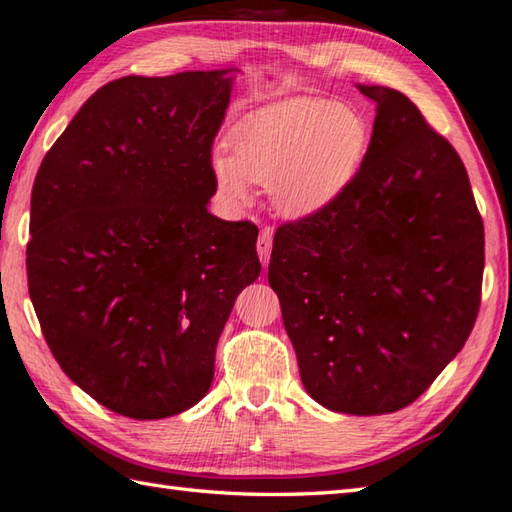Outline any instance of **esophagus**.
Segmentation results:
<instances>
[{
    "label": "esophagus",
    "mask_w": 512,
    "mask_h": 512,
    "mask_svg": "<svg viewBox=\"0 0 512 512\" xmlns=\"http://www.w3.org/2000/svg\"><path fill=\"white\" fill-rule=\"evenodd\" d=\"M270 250H273V228L266 226L259 230V239H257V253H259V259H262L264 268L270 262Z\"/></svg>",
    "instance_id": "esophagus-1"
}]
</instances>
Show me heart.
<instances>
[{
  "label": "heart",
  "instance_id": "1",
  "mask_svg": "<svg viewBox=\"0 0 512 512\" xmlns=\"http://www.w3.org/2000/svg\"><path fill=\"white\" fill-rule=\"evenodd\" d=\"M368 126L355 108L319 97H288L250 110L230 130V153L215 148L210 170L230 206H246L253 184L268 186L286 217L322 213L355 182Z\"/></svg>",
  "mask_w": 512,
  "mask_h": 512
}]
</instances>
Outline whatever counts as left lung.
Here are the masks:
<instances>
[{"label":"left lung","instance_id":"1","mask_svg":"<svg viewBox=\"0 0 512 512\" xmlns=\"http://www.w3.org/2000/svg\"><path fill=\"white\" fill-rule=\"evenodd\" d=\"M377 104L355 182L277 228L268 284L306 393L346 415L413 404L464 348L479 313L484 224L457 150L399 90Z\"/></svg>","mask_w":512,"mask_h":512}]
</instances>
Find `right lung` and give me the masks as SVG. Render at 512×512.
<instances>
[{
  "instance_id": "add662e5",
  "label": "right lung",
  "mask_w": 512,
  "mask_h": 512,
  "mask_svg": "<svg viewBox=\"0 0 512 512\" xmlns=\"http://www.w3.org/2000/svg\"><path fill=\"white\" fill-rule=\"evenodd\" d=\"M235 73L115 79L37 170L30 302L64 373L124 417L164 419L208 393L230 310L262 273L257 226L208 213Z\"/></svg>"
}]
</instances>
